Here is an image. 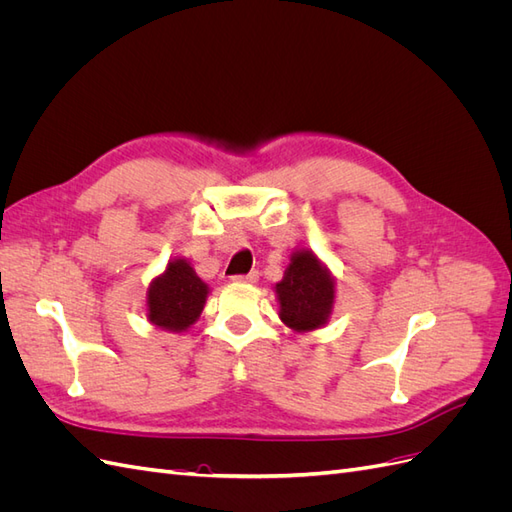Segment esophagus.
<instances>
[{"label": "esophagus", "instance_id": "obj_1", "mask_svg": "<svg viewBox=\"0 0 512 512\" xmlns=\"http://www.w3.org/2000/svg\"><path fill=\"white\" fill-rule=\"evenodd\" d=\"M232 282H239V284H256V282H258V271H250L247 275H235V277H232Z\"/></svg>", "mask_w": 512, "mask_h": 512}]
</instances>
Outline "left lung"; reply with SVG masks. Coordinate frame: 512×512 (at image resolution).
I'll use <instances>...</instances> for the list:
<instances>
[{
    "label": "left lung",
    "instance_id": "obj_1",
    "mask_svg": "<svg viewBox=\"0 0 512 512\" xmlns=\"http://www.w3.org/2000/svg\"><path fill=\"white\" fill-rule=\"evenodd\" d=\"M280 320L288 329L309 333L329 322L335 305V277L312 250H294L282 282L275 284Z\"/></svg>",
    "mask_w": 512,
    "mask_h": 512
}]
</instances>
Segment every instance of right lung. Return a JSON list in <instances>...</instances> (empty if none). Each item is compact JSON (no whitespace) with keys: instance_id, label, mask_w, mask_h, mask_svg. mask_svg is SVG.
<instances>
[{"instance_id":"add662e5","label":"right lung","mask_w":512,"mask_h":512,"mask_svg":"<svg viewBox=\"0 0 512 512\" xmlns=\"http://www.w3.org/2000/svg\"><path fill=\"white\" fill-rule=\"evenodd\" d=\"M209 286L185 258H170L147 288V320L153 327L183 333L203 314Z\"/></svg>"}]
</instances>
